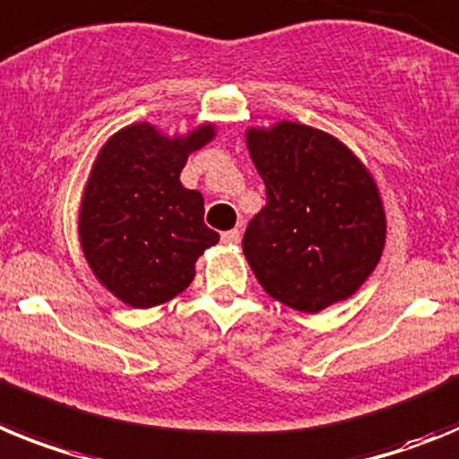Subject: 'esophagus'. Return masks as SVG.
Returning a JSON list of instances; mask_svg holds the SVG:
<instances>
[{
	"instance_id": "1",
	"label": "esophagus",
	"mask_w": 459,
	"mask_h": 459,
	"mask_svg": "<svg viewBox=\"0 0 459 459\" xmlns=\"http://www.w3.org/2000/svg\"><path fill=\"white\" fill-rule=\"evenodd\" d=\"M240 240H242V235H240V230H238V229L226 230V233L221 235V242H224V245L235 247V245H240Z\"/></svg>"
}]
</instances>
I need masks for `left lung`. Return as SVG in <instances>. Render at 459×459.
Listing matches in <instances>:
<instances>
[{"instance_id":"left-lung-1","label":"left lung","mask_w":459,"mask_h":459,"mask_svg":"<svg viewBox=\"0 0 459 459\" xmlns=\"http://www.w3.org/2000/svg\"><path fill=\"white\" fill-rule=\"evenodd\" d=\"M245 143L268 189L242 252L270 298L305 314L351 298L385 247V210L372 173L333 134L281 119Z\"/></svg>"}]
</instances>
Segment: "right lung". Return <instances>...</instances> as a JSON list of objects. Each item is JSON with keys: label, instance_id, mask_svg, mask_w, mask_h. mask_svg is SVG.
<instances>
[{"label": "right lung", "instance_id": "obj_1", "mask_svg": "<svg viewBox=\"0 0 459 459\" xmlns=\"http://www.w3.org/2000/svg\"><path fill=\"white\" fill-rule=\"evenodd\" d=\"M217 126L163 134L150 122L115 131L91 163L78 212V240L99 284L135 309L180 296L196 261L219 242L203 224L205 201L180 173Z\"/></svg>", "mask_w": 459, "mask_h": 459}]
</instances>
